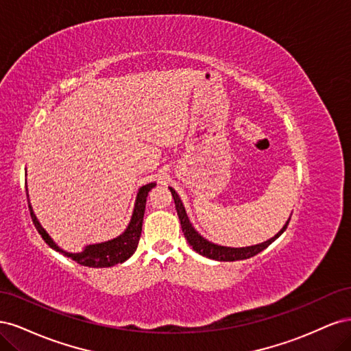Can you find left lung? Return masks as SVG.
I'll return each instance as SVG.
<instances>
[{"label":"left lung","instance_id":"8db88e82","mask_svg":"<svg viewBox=\"0 0 351 351\" xmlns=\"http://www.w3.org/2000/svg\"><path fill=\"white\" fill-rule=\"evenodd\" d=\"M169 192H171L173 197H174V204H176V209H177V215L180 219V224H182V230L184 232V237L187 240V243L190 246L193 247V250H196L202 256H206L209 259H215V261H221V262H232V261H243V259H249L254 254L261 253L263 249H267L272 241L277 240L282 232L285 231L287 226H289L290 218L289 221L285 222V226L275 234L272 239L259 243V244H254V246H247V247H227V246H219V244L215 243H210L206 239L202 237L199 232L193 228V226L190 224L189 217L186 214V209L182 204V200H180L178 195L173 187H169Z\"/></svg>","mask_w":351,"mask_h":351}]
</instances>
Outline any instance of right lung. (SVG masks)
<instances>
[{
    "label": "right lung",
    "mask_w": 351,
    "mask_h": 351,
    "mask_svg": "<svg viewBox=\"0 0 351 351\" xmlns=\"http://www.w3.org/2000/svg\"><path fill=\"white\" fill-rule=\"evenodd\" d=\"M155 186H156L155 183H149V184H145L139 189V192H137V196H136V204H134L132 219L123 234H120L119 237H115L112 240H108V241L89 244V246H86L84 247V250H82L79 253H70V252L62 250L57 246L54 240L49 237L48 232L39 224L36 215L34 214V209H32V206H30V202L27 200L29 210H30L32 221H34L38 232L42 236V239L45 240V243L51 249L62 253L67 258H71L73 261H76L77 263L83 265V267L108 268V267H114V265H117V263L125 262L136 252L137 244H139V240H141V234H142V222H143V215H145L146 197H147V193H149ZM26 195H27V189H26ZM27 197H29V195H27Z\"/></svg>",
    "instance_id": "add662e5"
}]
</instances>
